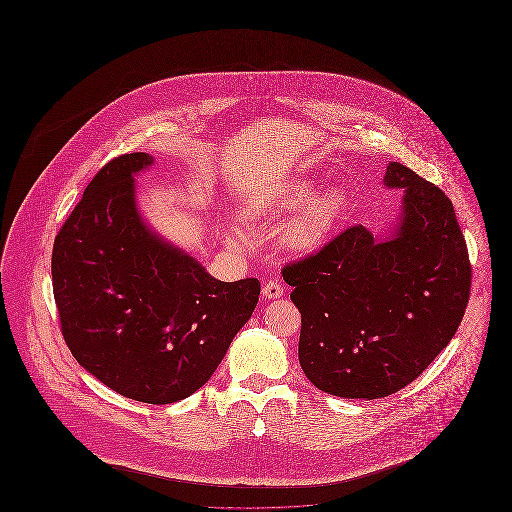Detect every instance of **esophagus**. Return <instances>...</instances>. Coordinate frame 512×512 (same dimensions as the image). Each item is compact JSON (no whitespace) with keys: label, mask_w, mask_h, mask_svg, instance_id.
I'll use <instances>...</instances> for the list:
<instances>
[{"label":"esophagus","mask_w":512,"mask_h":512,"mask_svg":"<svg viewBox=\"0 0 512 512\" xmlns=\"http://www.w3.org/2000/svg\"><path fill=\"white\" fill-rule=\"evenodd\" d=\"M263 295L267 299H278V297L284 295V286L278 280H268L263 286Z\"/></svg>","instance_id":"1"}]
</instances>
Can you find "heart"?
<instances>
[{
  "label": "heart",
  "instance_id": "heart-1",
  "mask_svg": "<svg viewBox=\"0 0 512 512\" xmlns=\"http://www.w3.org/2000/svg\"><path fill=\"white\" fill-rule=\"evenodd\" d=\"M343 209L345 197L338 188H328L317 195V188L313 184H297L265 211L270 215H293L301 211L288 230V240L295 249L311 251L330 238L340 222ZM255 213L257 211L253 209L245 211L247 217H253ZM222 238L226 244H242L240 232L232 228L222 230Z\"/></svg>",
  "mask_w": 512,
  "mask_h": 512
}]
</instances>
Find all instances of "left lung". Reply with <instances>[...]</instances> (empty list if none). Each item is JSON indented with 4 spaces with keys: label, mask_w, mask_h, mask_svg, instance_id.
Segmentation results:
<instances>
[{
    "label": "left lung",
    "mask_w": 512,
    "mask_h": 512,
    "mask_svg": "<svg viewBox=\"0 0 512 512\" xmlns=\"http://www.w3.org/2000/svg\"><path fill=\"white\" fill-rule=\"evenodd\" d=\"M384 186L403 190L388 238L351 226L286 265L301 313L299 363L318 390L378 399L416 380L455 336L472 268L453 203L391 161Z\"/></svg>",
    "instance_id": "obj_1"
}]
</instances>
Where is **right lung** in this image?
I'll list each match as a JSON object with an SVG mask.
<instances>
[{
    "label": "right lung",
    "mask_w": 512,
    "mask_h": 512,
    "mask_svg": "<svg viewBox=\"0 0 512 512\" xmlns=\"http://www.w3.org/2000/svg\"><path fill=\"white\" fill-rule=\"evenodd\" d=\"M151 165L126 153L94 176L55 238L51 278L78 365L128 399L169 405L213 376L261 284L220 282L147 226L134 176Z\"/></svg>",
    "instance_id": "obj_1"
}]
</instances>
